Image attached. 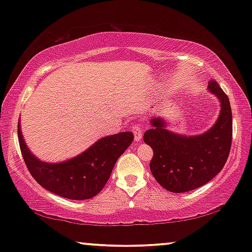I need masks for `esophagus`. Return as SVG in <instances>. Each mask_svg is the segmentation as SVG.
Here are the masks:
<instances>
[{
  "instance_id": "1",
  "label": "esophagus",
  "mask_w": 252,
  "mask_h": 252,
  "mask_svg": "<svg viewBox=\"0 0 252 252\" xmlns=\"http://www.w3.org/2000/svg\"><path fill=\"white\" fill-rule=\"evenodd\" d=\"M132 132L134 134V140L136 141H141L142 139V130H141V126H137V125H134L132 127Z\"/></svg>"
}]
</instances>
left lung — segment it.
Instances as JSON below:
<instances>
[{"mask_svg": "<svg viewBox=\"0 0 252 252\" xmlns=\"http://www.w3.org/2000/svg\"><path fill=\"white\" fill-rule=\"evenodd\" d=\"M208 91L220 101L218 120L208 132L186 136L170 132L161 118L150 120L143 135L153 148L150 171L158 184L172 192H186L204 186L222 170L228 158L233 135L229 99L218 82H209Z\"/></svg>", "mask_w": 252, "mask_h": 252, "instance_id": "left-lung-1", "label": "left lung"}]
</instances>
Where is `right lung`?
I'll list each match as a JSON object with an SVG mask.
<instances>
[{
  "label": "right lung",
  "instance_id": "1",
  "mask_svg": "<svg viewBox=\"0 0 252 252\" xmlns=\"http://www.w3.org/2000/svg\"><path fill=\"white\" fill-rule=\"evenodd\" d=\"M132 132L99 139L77 157L62 163H46L31 153L18 123V140L24 161L35 181L47 190L70 199H88L102 190L116 161L132 144Z\"/></svg>",
  "mask_w": 252,
  "mask_h": 252
}]
</instances>
